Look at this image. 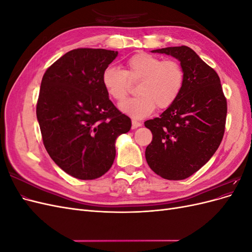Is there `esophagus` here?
Here are the masks:
<instances>
[{"label": "esophagus", "instance_id": "34e87169", "mask_svg": "<svg viewBox=\"0 0 252 252\" xmlns=\"http://www.w3.org/2000/svg\"><path fill=\"white\" fill-rule=\"evenodd\" d=\"M141 125H142L141 122H138V121H135V120L132 121V129L138 128V127H140Z\"/></svg>", "mask_w": 252, "mask_h": 252}]
</instances>
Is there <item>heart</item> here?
<instances>
[{
	"mask_svg": "<svg viewBox=\"0 0 252 252\" xmlns=\"http://www.w3.org/2000/svg\"><path fill=\"white\" fill-rule=\"evenodd\" d=\"M131 83H139L138 94L122 103L120 110L132 119H143L154 112L156 107L165 110L178 100L185 84V72L174 60L159 58L140 52L127 60L125 69L109 66L102 73V84L106 93L114 101H124Z\"/></svg>",
	"mask_w": 252,
	"mask_h": 252,
	"instance_id": "heart-1",
	"label": "heart"
}]
</instances>
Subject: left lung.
<instances>
[{"label":"left lung","instance_id":"1","mask_svg":"<svg viewBox=\"0 0 252 252\" xmlns=\"http://www.w3.org/2000/svg\"><path fill=\"white\" fill-rule=\"evenodd\" d=\"M180 61L185 84L178 100L158 118L145 122L152 135L145 157L150 168L167 180H184L215 155L222 142L227 102L218 73L187 46L166 47Z\"/></svg>","mask_w":252,"mask_h":252}]
</instances>
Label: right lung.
I'll return each mask as SVG.
<instances>
[{
  "instance_id": "1",
  "label": "right lung",
  "mask_w": 252,
  "mask_h": 252,
  "mask_svg": "<svg viewBox=\"0 0 252 252\" xmlns=\"http://www.w3.org/2000/svg\"><path fill=\"white\" fill-rule=\"evenodd\" d=\"M117 57L113 50L73 49L43 75L36 118L44 146L73 178L94 180L107 172L118 136L131 128L102 84L103 71Z\"/></svg>"
}]
</instances>
